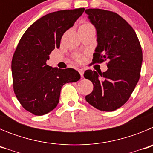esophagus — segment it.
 <instances>
[{
  "mask_svg": "<svg viewBox=\"0 0 153 153\" xmlns=\"http://www.w3.org/2000/svg\"><path fill=\"white\" fill-rule=\"evenodd\" d=\"M78 71H79V74H80L81 77H83V73H84V70H83V69H79V70H78Z\"/></svg>",
  "mask_w": 153,
  "mask_h": 153,
  "instance_id": "34e87169",
  "label": "esophagus"
}]
</instances>
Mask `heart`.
<instances>
[{"instance_id": "obj_1", "label": "heart", "mask_w": 153, "mask_h": 153, "mask_svg": "<svg viewBox=\"0 0 153 153\" xmlns=\"http://www.w3.org/2000/svg\"><path fill=\"white\" fill-rule=\"evenodd\" d=\"M89 27H93V26H92L90 24H89V23H83V24H81L80 26H79V30L84 29V28H89ZM76 59L78 61H82V60H83V56H79V55H76Z\"/></svg>"}]
</instances>
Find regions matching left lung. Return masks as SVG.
Returning <instances> with one entry per match:
<instances>
[{"label": "left lung", "instance_id": "left-lung-1", "mask_svg": "<svg viewBox=\"0 0 153 153\" xmlns=\"http://www.w3.org/2000/svg\"><path fill=\"white\" fill-rule=\"evenodd\" d=\"M85 12L97 30V47L93 62L109 60L108 70L102 74L85 71L84 77L93 84L86 100L101 111H114L126 102L140 79L141 46L134 30L117 13L102 9Z\"/></svg>", "mask_w": 153, "mask_h": 153}]
</instances>
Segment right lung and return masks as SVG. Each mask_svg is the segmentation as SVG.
<instances>
[{"label":"right lung","instance_id":"obj_1","mask_svg":"<svg viewBox=\"0 0 153 153\" xmlns=\"http://www.w3.org/2000/svg\"><path fill=\"white\" fill-rule=\"evenodd\" d=\"M84 8L63 10L40 17L23 34L11 62L13 91L21 106L36 116L57 106L62 86L80 79L73 68L47 64L51 53L59 48L62 36L82 15Z\"/></svg>","mask_w":153,"mask_h":153}]
</instances>
